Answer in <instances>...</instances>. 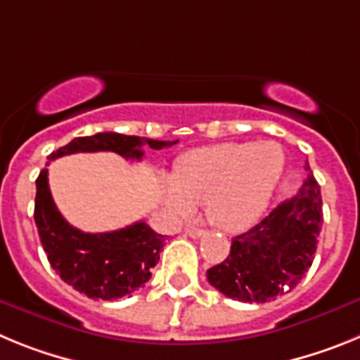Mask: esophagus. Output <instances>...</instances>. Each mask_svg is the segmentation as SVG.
<instances>
[{"instance_id":"esophagus-1","label":"esophagus","mask_w":360,"mask_h":360,"mask_svg":"<svg viewBox=\"0 0 360 360\" xmlns=\"http://www.w3.org/2000/svg\"><path fill=\"white\" fill-rule=\"evenodd\" d=\"M186 234L189 238H200V236H203V231H202V229H198V227H187Z\"/></svg>"}]
</instances>
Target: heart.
Instances as JSON below:
<instances>
[{
  "label": "heart",
  "instance_id": "1",
  "mask_svg": "<svg viewBox=\"0 0 360 360\" xmlns=\"http://www.w3.org/2000/svg\"><path fill=\"white\" fill-rule=\"evenodd\" d=\"M285 151L278 142H227L187 151L174 176L164 180L165 207L189 216L205 203L212 225L229 232L250 227L266 211L283 171Z\"/></svg>",
  "mask_w": 360,
  "mask_h": 360
}]
</instances>
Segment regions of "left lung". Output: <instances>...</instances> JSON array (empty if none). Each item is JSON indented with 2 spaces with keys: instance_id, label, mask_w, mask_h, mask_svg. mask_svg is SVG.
Returning <instances> with one entry per match:
<instances>
[{
  "instance_id": "8db88e82",
  "label": "left lung",
  "mask_w": 360,
  "mask_h": 360,
  "mask_svg": "<svg viewBox=\"0 0 360 360\" xmlns=\"http://www.w3.org/2000/svg\"><path fill=\"white\" fill-rule=\"evenodd\" d=\"M307 180L290 200L240 236L229 256L207 270L212 287L243 303H266L287 294L311 266L323 225L321 187L304 165Z\"/></svg>"
}]
</instances>
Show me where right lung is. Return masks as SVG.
<instances>
[{
    "mask_svg": "<svg viewBox=\"0 0 360 360\" xmlns=\"http://www.w3.org/2000/svg\"><path fill=\"white\" fill-rule=\"evenodd\" d=\"M174 142L104 131L77 136L70 144L50 153L56 160L72 153L113 151L126 160H142V146L164 149ZM49 165V162H46ZM36 219L41 245L59 278L90 299H119L129 295L151 278V269L160 259L164 236L144 221L111 232H82L70 225L53 203L49 187V169L36 180Z\"/></svg>",
    "mask_w": 360,
    "mask_h": 360,
    "instance_id": "obj_1",
    "label": "right lung"
}]
</instances>
